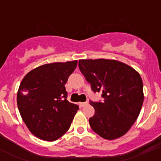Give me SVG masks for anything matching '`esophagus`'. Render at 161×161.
<instances>
[{"mask_svg": "<svg viewBox=\"0 0 161 161\" xmlns=\"http://www.w3.org/2000/svg\"><path fill=\"white\" fill-rule=\"evenodd\" d=\"M88 104V102H82V103H79V105L81 106V107H84V106H86Z\"/></svg>", "mask_w": 161, "mask_h": 161, "instance_id": "1", "label": "esophagus"}]
</instances>
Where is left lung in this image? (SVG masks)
<instances>
[{"instance_id":"1","label":"left lung","mask_w":161,"mask_h":161,"mask_svg":"<svg viewBox=\"0 0 161 161\" xmlns=\"http://www.w3.org/2000/svg\"><path fill=\"white\" fill-rule=\"evenodd\" d=\"M78 67L92 90L102 93L103 102L90 104L95 113L91 129L105 140H115L130 130L144 102L140 73L127 64L109 59H81Z\"/></svg>"}]
</instances>
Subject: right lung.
Masks as SVG:
<instances>
[{"instance_id":"obj_1","label":"right lung","mask_w":161,"mask_h":161,"mask_svg":"<svg viewBox=\"0 0 161 161\" xmlns=\"http://www.w3.org/2000/svg\"><path fill=\"white\" fill-rule=\"evenodd\" d=\"M78 61L44 64L30 71L17 92L19 112L26 127L36 137L54 141L68 130L77 104L67 100L65 84Z\"/></svg>"}]
</instances>
